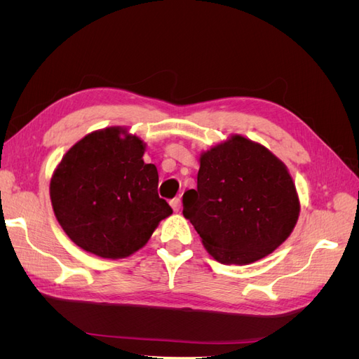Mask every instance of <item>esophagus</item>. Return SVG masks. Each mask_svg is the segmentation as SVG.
I'll use <instances>...</instances> for the list:
<instances>
[{"mask_svg":"<svg viewBox=\"0 0 359 359\" xmlns=\"http://www.w3.org/2000/svg\"><path fill=\"white\" fill-rule=\"evenodd\" d=\"M170 206H172V210H173V211L178 212V211H180V208H181V201H180V198L172 199V201H170Z\"/></svg>","mask_w":359,"mask_h":359,"instance_id":"esophagus-1","label":"esophagus"}]
</instances>
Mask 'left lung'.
<instances>
[{
	"label": "left lung",
	"mask_w": 359,
	"mask_h": 359,
	"mask_svg": "<svg viewBox=\"0 0 359 359\" xmlns=\"http://www.w3.org/2000/svg\"><path fill=\"white\" fill-rule=\"evenodd\" d=\"M198 189L182 196V214L203 247L226 265L271 255L292 233L299 199L286 165L241 135L203 151Z\"/></svg>",
	"instance_id": "8db88e82"
}]
</instances>
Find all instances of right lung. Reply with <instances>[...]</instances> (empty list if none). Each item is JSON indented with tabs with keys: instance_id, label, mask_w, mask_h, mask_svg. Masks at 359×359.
<instances>
[{
	"instance_id": "add662e5",
	"label": "right lung",
	"mask_w": 359,
	"mask_h": 359,
	"mask_svg": "<svg viewBox=\"0 0 359 359\" xmlns=\"http://www.w3.org/2000/svg\"><path fill=\"white\" fill-rule=\"evenodd\" d=\"M147 145L127 128L86 135L50 178V202L62 231L88 253L123 259L142 248L172 214L158 198V172L144 161Z\"/></svg>"
}]
</instances>
